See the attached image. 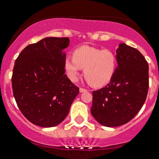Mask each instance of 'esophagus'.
Returning <instances> with one entry per match:
<instances>
[{"mask_svg":"<svg viewBox=\"0 0 159 159\" xmlns=\"http://www.w3.org/2000/svg\"><path fill=\"white\" fill-rule=\"evenodd\" d=\"M80 92H81V93H83V92H85V91H87V89H84V88H80Z\"/></svg>","mask_w":159,"mask_h":159,"instance_id":"34e87169","label":"esophagus"}]
</instances>
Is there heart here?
Wrapping results in <instances>:
<instances>
[{"mask_svg": "<svg viewBox=\"0 0 159 159\" xmlns=\"http://www.w3.org/2000/svg\"><path fill=\"white\" fill-rule=\"evenodd\" d=\"M118 59L110 49L82 45L73 52L72 57H66L65 70L70 79H78L81 69H84V77L91 85L100 87L110 81L115 74Z\"/></svg>", "mask_w": 159, "mask_h": 159, "instance_id": "1", "label": "heart"}]
</instances>
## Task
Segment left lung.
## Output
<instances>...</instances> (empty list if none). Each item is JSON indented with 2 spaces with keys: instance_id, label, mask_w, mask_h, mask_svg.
Here are the masks:
<instances>
[{
  "instance_id": "8db88e82",
  "label": "left lung",
  "mask_w": 159,
  "mask_h": 159,
  "mask_svg": "<svg viewBox=\"0 0 159 159\" xmlns=\"http://www.w3.org/2000/svg\"><path fill=\"white\" fill-rule=\"evenodd\" d=\"M118 66L110 83L93 92L90 112L101 125L127 123L143 107L149 89V66L143 55L121 43L116 50Z\"/></svg>"
}]
</instances>
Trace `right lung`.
<instances>
[{"instance_id":"right-lung-1","label":"right lung","mask_w":159,"mask_h":159,"mask_svg":"<svg viewBox=\"0 0 159 159\" xmlns=\"http://www.w3.org/2000/svg\"><path fill=\"white\" fill-rule=\"evenodd\" d=\"M68 38H45L26 46L15 61L12 76L13 96L30 122L53 127L68 115L79 88L65 74Z\"/></svg>"}]
</instances>
